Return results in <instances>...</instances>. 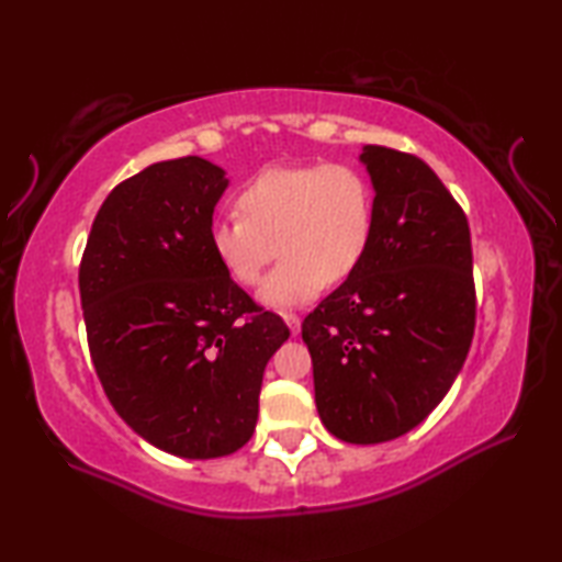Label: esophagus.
Segmentation results:
<instances>
[{
    "label": "esophagus",
    "mask_w": 562,
    "mask_h": 562,
    "mask_svg": "<svg viewBox=\"0 0 562 562\" xmlns=\"http://www.w3.org/2000/svg\"><path fill=\"white\" fill-rule=\"evenodd\" d=\"M282 319L288 322V327H290L292 335H297V331H300V315H294V312H284Z\"/></svg>",
    "instance_id": "1"
}]
</instances>
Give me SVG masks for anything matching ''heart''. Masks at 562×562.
<instances>
[{
    "label": "heart",
    "instance_id": "obj_1",
    "mask_svg": "<svg viewBox=\"0 0 562 562\" xmlns=\"http://www.w3.org/2000/svg\"><path fill=\"white\" fill-rule=\"evenodd\" d=\"M237 215L211 225V250L233 282L260 290L274 310L307 304L327 282H341L364 262L374 240V188L349 164L265 168L237 193Z\"/></svg>",
    "mask_w": 562,
    "mask_h": 562
}]
</instances>
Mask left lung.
<instances>
[{
	"instance_id": "left-lung-1",
	"label": "left lung",
	"mask_w": 562,
	"mask_h": 562,
	"mask_svg": "<svg viewBox=\"0 0 562 562\" xmlns=\"http://www.w3.org/2000/svg\"><path fill=\"white\" fill-rule=\"evenodd\" d=\"M374 186V240L355 274L302 322L322 424L347 443L412 431L459 376L475 327L471 231L422 158L359 156Z\"/></svg>"
}]
</instances>
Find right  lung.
I'll use <instances>...</instances> for the list:
<instances>
[{
  "mask_svg": "<svg viewBox=\"0 0 562 562\" xmlns=\"http://www.w3.org/2000/svg\"><path fill=\"white\" fill-rule=\"evenodd\" d=\"M225 170L186 156L111 190L83 250L91 361L116 414L156 449L221 459L250 441L270 357L288 341L211 250Z\"/></svg>",
  "mask_w": 562,
  "mask_h": 562,
  "instance_id": "add662e5",
  "label": "right lung"
}]
</instances>
